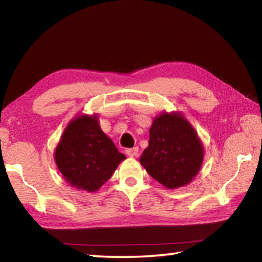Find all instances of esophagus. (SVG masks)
I'll return each mask as SVG.
<instances>
[{
    "label": "esophagus",
    "mask_w": 262,
    "mask_h": 262,
    "mask_svg": "<svg viewBox=\"0 0 262 262\" xmlns=\"http://www.w3.org/2000/svg\"><path fill=\"white\" fill-rule=\"evenodd\" d=\"M126 154L128 155V156L134 157V156H136L137 154H139V148H137V147H134V148H128V149H126Z\"/></svg>",
    "instance_id": "34e87169"
}]
</instances>
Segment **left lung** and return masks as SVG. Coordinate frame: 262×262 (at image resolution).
I'll return each instance as SVG.
<instances>
[{
  "label": "left lung",
  "instance_id": "1",
  "mask_svg": "<svg viewBox=\"0 0 262 262\" xmlns=\"http://www.w3.org/2000/svg\"><path fill=\"white\" fill-rule=\"evenodd\" d=\"M148 148L140 162L167 188L187 185L200 170L203 148L192 126L179 114H162L150 128Z\"/></svg>",
  "mask_w": 262,
  "mask_h": 262
}]
</instances>
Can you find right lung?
Returning <instances> with one entry per match:
<instances>
[{"instance_id":"obj_1","label":"right lung","mask_w":262,"mask_h":262,"mask_svg":"<svg viewBox=\"0 0 262 262\" xmlns=\"http://www.w3.org/2000/svg\"><path fill=\"white\" fill-rule=\"evenodd\" d=\"M98 125L97 117H79L66 128L55 150L56 165L67 183L96 192L125 159Z\"/></svg>"}]
</instances>
